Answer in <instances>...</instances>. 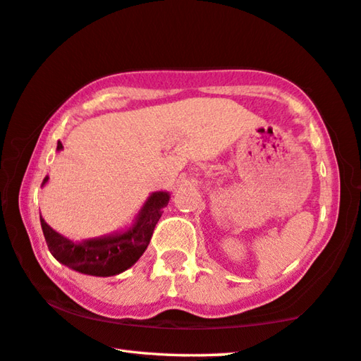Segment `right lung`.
<instances>
[{
	"mask_svg": "<svg viewBox=\"0 0 361 361\" xmlns=\"http://www.w3.org/2000/svg\"><path fill=\"white\" fill-rule=\"evenodd\" d=\"M59 149H62L61 141L57 142V151ZM47 181L48 176L43 180L42 186ZM169 199L167 192H154L141 209L135 226L128 231L116 236L88 239L80 244L56 233L42 216L39 221L49 252L54 255L56 260L78 273L91 274V276H114L135 265L136 260L145 254Z\"/></svg>",
	"mask_w": 361,
	"mask_h": 361,
	"instance_id": "right-lung-1",
	"label": "right lung"
}]
</instances>
